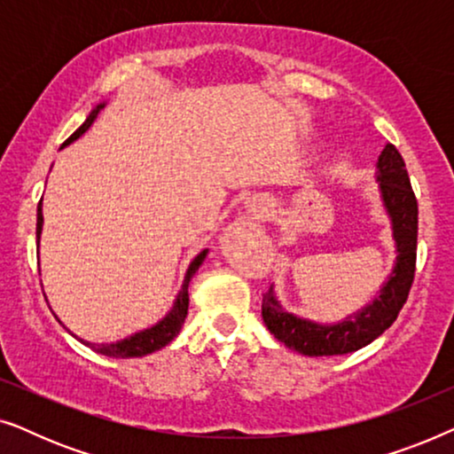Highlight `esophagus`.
I'll use <instances>...</instances> for the list:
<instances>
[{
  "instance_id": "1",
  "label": "esophagus",
  "mask_w": 454,
  "mask_h": 454,
  "mask_svg": "<svg viewBox=\"0 0 454 454\" xmlns=\"http://www.w3.org/2000/svg\"><path fill=\"white\" fill-rule=\"evenodd\" d=\"M247 213L252 215V219L266 221L272 213V202L269 200V198H262V196L252 198V200L247 202Z\"/></svg>"
}]
</instances>
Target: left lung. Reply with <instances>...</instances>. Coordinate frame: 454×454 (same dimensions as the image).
I'll use <instances>...</instances> for the list:
<instances>
[{
  "label": "left lung",
  "instance_id": "left-lung-1",
  "mask_svg": "<svg viewBox=\"0 0 454 454\" xmlns=\"http://www.w3.org/2000/svg\"><path fill=\"white\" fill-rule=\"evenodd\" d=\"M376 182L393 229L396 258L393 272L382 283L374 300L334 325H322V322L300 318L285 309L275 287H270L262 297V320L266 328L285 347L301 356H343L362 349L393 325L403 303L407 301L415 275V252H418V200L409 182L405 160L393 145L384 146L378 157Z\"/></svg>",
  "mask_w": 454,
  "mask_h": 454
}]
</instances>
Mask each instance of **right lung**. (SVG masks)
I'll return each mask as SVG.
<instances>
[{"label": "right lung", "instance_id": "add662e5", "mask_svg": "<svg viewBox=\"0 0 454 454\" xmlns=\"http://www.w3.org/2000/svg\"><path fill=\"white\" fill-rule=\"evenodd\" d=\"M105 105L107 103H98L95 109L90 111L89 117H86V121L80 126L76 132H74L70 138L64 142V146L72 145L74 140H78L80 136H82L86 129L92 126V121L97 120L98 111H101ZM61 146V148H64ZM41 231H43V208H41V202H39V208H36V246H39L41 241ZM208 250H202L198 256L192 260L188 270H185V277H184V283H182V289H179V294L176 297V301H173V308L167 312L165 318H160L157 325H153L151 328H145V331H138L134 334H129V337L121 339V340H115V343H90V340H84L80 339V343H84L86 347H90L92 351L97 353H103V356H109V357H121V359H128V357H142V356H148V353L153 351H159L163 349L165 345H169L173 339L177 337L179 331H182L184 326V320L185 316H188V303H190V295H188V285L192 281V277L196 275V270L200 269V264L204 262V258H207ZM58 318V316H55ZM58 322L61 325V320L58 318ZM76 337V334H74Z\"/></svg>", "mask_w": 454, "mask_h": 454}]
</instances>
